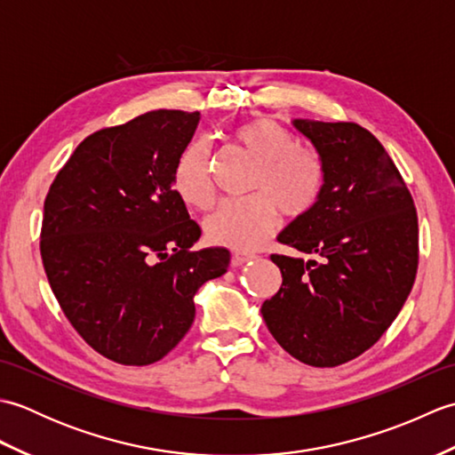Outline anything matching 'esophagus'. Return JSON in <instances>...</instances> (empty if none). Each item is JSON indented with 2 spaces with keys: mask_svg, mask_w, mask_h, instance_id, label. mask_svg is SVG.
I'll return each instance as SVG.
<instances>
[{
  "mask_svg": "<svg viewBox=\"0 0 455 455\" xmlns=\"http://www.w3.org/2000/svg\"><path fill=\"white\" fill-rule=\"evenodd\" d=\"M252 259H256V254H252V252H235L233 264L235 266H243V264L252 262Z\"/></svg>",
  "mask_w": 455,
  "mask_h": 455,
  "instance_id": "obj_1",
  "label": "esophagus"
}]
</instances>
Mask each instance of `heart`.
<instances>
[{"label": "heart", "mask_w": 455, "mask_h": 455, "mask_svg": "<svg viewBox=\"0 0 455 455\" xmlns=\"http://www.w3.org/2000/svg\"><path fill=\"white\" fill-rule=\"evenodd\" d=\"M233 139L256 170L250 181L252 197L225 201L205 219V235L215 244L256 250L277 227V209L299 219L315 207L323 189V164L303 148L295 134L272 119H254L233 131ZM173 188L191 207L207 209L215 199L207 140L188 144L173 166Z\"/></svg>", "instance_id": "1"}]
</instances>
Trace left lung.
I'll return each mask as SVG.
<instances>
[{
	"label": "left lung",
	"mask_w": 455,
	"mask_h": 455,
	"mask_svg": "<svg viewBox=\"0 0 455 455\" xmlns=\"http://www.w3.org/2000/svg\"><path fill=\"white\" fill-rule=\"evenodd\" d=\"M293 124L321 156L324 181L315 207L277 236L311 259L272 254L283 283L262 316L299 362L334 367L370 350L407 301L419 269V217L370 131L357 123Z\"/></svg>",
	"instance_id": "1"
}]
</instances>
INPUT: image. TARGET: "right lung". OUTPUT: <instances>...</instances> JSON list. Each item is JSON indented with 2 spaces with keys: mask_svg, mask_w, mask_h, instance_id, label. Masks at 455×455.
Masks as SVG:
<instances>
[{
  "mask_svg": "<svg viewBox=\"0 0 455 455\" xmlns=\"http://www.w3.org/2000/svg\"><path fill=\"white\" fill-rule=\"evenodd\" d=\"M199 111L158 109L90 134L44 199L41 258L66 318L95 352L148 365L180 344L193 295L227 272L225 248L193 252L201 228L173 189Z\"/></svg>",
  "mask_w": 455,
  "mask_h": 455,
  "instance_id": "1",
  "label": "right lung"
}]
</instances>
